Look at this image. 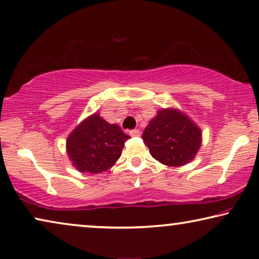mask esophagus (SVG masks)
Listing matches in <instances>:
<instances>
[{"label": "esophagus", "instance_id": "34e87169", "mask_svg": "<svg viewBox=\"0 0 259 259\" xmlns=\"http://www.w3.org/2000/svg\"><path fill=\"white\" fill-rule=\"evenodd\" d=\"M129 135L131 137H140L141 136V131L138 129H134L129 131Z\"/></svg>", "mask_w": 259, "mask_h": 259}]
</instances>
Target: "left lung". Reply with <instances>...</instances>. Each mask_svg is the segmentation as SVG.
<instances>
[{"label": "left lung", "instance_id": "obj_1", "mask_svg": "<svg viewBox=\"0 0 259 259\" xmlns=\"http://www.w3.org/2000/svg\"><path fill=\"white\" fill-rule=\"evenodd\" d=\"M142 138L154 159L176 167L194 159L201 145V130L181 111L168 108L158 111Z\"/></svg>", "mask_w": 259, "mask_h": 259}]
</instances>
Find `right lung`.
<instances>
[{
  "instance_id": "1",
  "label": "right lung",
  "mask_w": 259,
  "mask_h": 259,
  "mask_svg": "<svg viewBox=\"0 0 259 259\" xmlns=\"http://www.w3.org/2000/svg\"><path fill=\"white\" fill-rule=\"evenodd\" d=\"M129 138L117 124H109L99 114H93L69 134L67 154L78 171L101 173L116 163Z\"/></svg>"
}]
</instances>
